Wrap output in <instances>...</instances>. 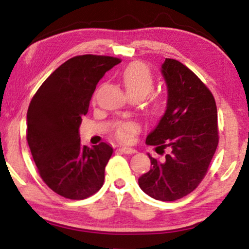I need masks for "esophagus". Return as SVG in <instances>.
<instances>
[{"mask_svg":"<svg viewBox=\"0 0 249 249\" xmlns=\"http://www.w3.org/2000/svg\"><path fill=\"white\" fill-rule=\"evenodd\" d=\"M119 151H121V152H123V153H126V154H133V153L137 152L134 148H131V147H121V148H119Z\"/></svg>","mask_w":249,"mask_h":249,"instance_id":"esophagus-1","label":"esophagus"}]
</instances>
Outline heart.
Here are the masks:
<instances>
[{"mask_svg":"<svg viewBox=\"0 0 249 249\" xmlns=\"http://www.w3.org/2000/svg\"><path fill=\"white\" fill-rule=\"evenodd\" d=\"M123 84L131 97L142 98L152 90L154 87V77L150 69L145 64L134 62L124 68L121 73ZM160 108V101L158 98L152 99V110L158 111ZM139 125L136 122H123L113 130V137L118 142H130L133 137L138 133Z\"/></svg>","mask_w":249,"mask_h":249,"instance_id":"obj_1","label":"heart"}]
</instances>
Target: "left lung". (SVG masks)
Wrapping results in <instances>:
<instances>
[{
  "label": "left lung",
  "instance_id": "obj_1",
  "mask_svg": "<svg viewBox=\"0 0 249 249\" xmlns=\"http://www.w3.org/2000/svg\"><path fill=\"white\" fill-rule=\"evenodd\" d=\"M161 72L167 84L166 111L146 144L164 157L159 160L148 154L152 167L138 184L154 199L174 201L193 192L206 176L219 142L218 111L210 89L186 65L166 58Z\"/></svg>",
  "mask_w": 249,
  "mask_h": 249
}]
</instances>
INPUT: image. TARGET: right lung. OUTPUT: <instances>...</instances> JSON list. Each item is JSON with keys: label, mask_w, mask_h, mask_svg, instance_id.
I'll use <instances>...</instances> for the list:
<instances>
[{"label": "right lung", "mask_w": 249, "mask_h": 249, "mask_svg": "<svg viewBox=\"0 0 249 249\" xmlns=\"http://www.w3.org/2000/svg\"><path fill=\"white\" fill-rule=\"evenodd\" d=\"M119 63L111 56L72 57L43 82L29 104L27 142L37 171L48 187L67 199H87L104 184L113 148L107 142L82 146L78 128L97 83Z\"/></svg>", "instance_id": "add662e5"}]
</instances>
